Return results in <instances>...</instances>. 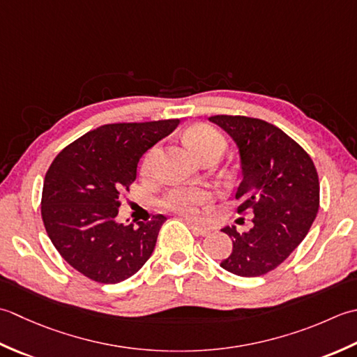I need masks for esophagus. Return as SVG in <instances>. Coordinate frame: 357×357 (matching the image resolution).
Instances as JSON below:
<instances>
[{
    "label": "esophagus",
    "mask_w": 357,
    "mask_h": 357,
    "mask_svg": "<svg viewBox=\"0 0 357 357\" xmlns=\"http://www.w3.org/2000/svg\"><path fill=\"white\" fill-rule=\"evenodd\" d=\"M186 223H188V227L192 229L194 234H197V236H208L209 232H211L208 228L199 227V225H195V223H192V222H186Z\"/></svg>",
    "instance_id": "34e87169"
}]
</instances>
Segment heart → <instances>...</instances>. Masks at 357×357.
I'll return each mask as SVG.
<instances>
[{
    "label": "heart",
    "mask_w": 357,
    "mask_h": 357,
    "mask_svg": "<svg viewBox=\"0 0 357 357\" xmlns=\"http://www.w3.org/2000/svg\"><path fill=\"white\" fill-rule=\"evenodd\" d=\"M188 143L195 151V154L200 157V160H205L208 157H220L223 151L227 149V140L225 137L208 125H195L188 130L186 134ZM160 148L158 144L152 146L146 154H144L140 171L143 176H149L154 169L155 160L158 157ZM213 195L206 188L200 186H178L172 188L163 195L162 206L177 213L188 219H195L202 213V208L211 202Z\"/></svg>",
    "instance_id": "b5f03b06"
}]
</instances>
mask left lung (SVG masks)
Masks as SVG:
<instances>
[{
  "label": "left lung",
  "instance_id": "1",
  "mask_svg": "<svg viewBox=\"0 0 357 357\" xmlns=\"http://www.w3.org/2000/svg\"><path fill=\"white\" fill-rule=\"evenodd\" d=\"M236 142L242 181L237 213H254L252 228L222 231L232 240V252L220 266L240 278H259L278 268L308 234L319 211V177L311 157L282 129L243 115H214Z\"/></svg>",
  "mask_w": 357,
  "mask_h": 357
}]
</instances>
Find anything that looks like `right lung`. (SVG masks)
<instances>
[{"instance_id":"add662e5","label":"right lung","mask_w":357,"mask_h":357,"mask_svg":"<svg viewBox=\"0 0 357 357\" xmlns=\"http://www.w3.org/2000/svg\"><path fill=\"white\" fill-rule=\"evenodd\" d=\"M180 120L114 123L77 138L49 166L41 217L68 264L91 280L119 283L144 265L166 217L117 223L120 194L129 191L142 155L169 135Z\"/></svg>"}]
</instances>
